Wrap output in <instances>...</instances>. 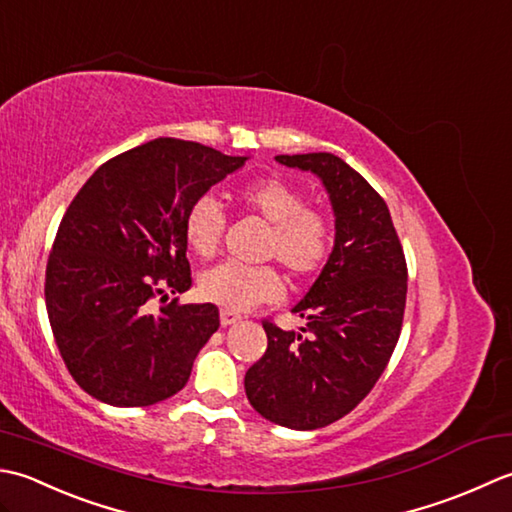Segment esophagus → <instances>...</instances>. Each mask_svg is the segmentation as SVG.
I'll return each mask as SVG.
<instances>
[{
    "label": "esophagus",
    "mask_w": 512,
    "mask_h": 512,
    "mask_svg": "<svg viewBox=\"0 0 512 512\" xmlns=\"http://www.w3.org/2000/svg\"><path fill=\"white\" fill-rule=\"evenodd\" d=\"M241 314H236L232 309H221V325L229 327V325H236V322H241Z\"/></svg>",
    "instance_id": "obj_1"
}]
</instances>
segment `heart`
Instances as JSON below:
<instances>
[{
	"instance_id": "1",
	"label": "heart",
	"mask_w": 512,
	"mask_h": 512,
	"mask_svg": "<svg viewBox=\"0 0 512 512\" xmlns=\"http://www.w3.org/2000/svg\"><path fill=\"white\" fill-rule=\"evenodd\" d=\"M243 210L269 223L263 256L276 258L287 274L302 283L314 278L329 263L336 232L331 218L307 207V196L289 181L263 176L245 183L236 192ZM185 243L196 256L212 258L225 234V212L214 196L205 194L187 207L183 221ZM283 294V278L274 265L223 263L198 278V296L232 311H243L258 302Z\"/></svg>"
}]
</instances>
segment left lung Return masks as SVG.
I'll list each match as a JSON object with an SVG mask.
<instances>
[{
  "label": "left lung",
  "instance_id": "1",
  "mask_svg": "<svg viewBox=\"0 0 512 512\" xmlns=\"http://www.w3.org/2000/svg\"><path fill=\"white\" fill-rule=\"evenodd\" d=\"M276 161L320 176L336 212V245L294 307L307 320L302 333L263 318L267 351L245 373V393L265 420L314 431L356 409L387 369L409 271L384 198L340 156L280 154Z\"/></svg>",
  "mask_w": 512,
  "mask_h": 512
}]
</instances>
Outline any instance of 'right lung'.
Instances as JSON below:
<instances>
[{
	"mask_svg": "<svg viewBox=\"0 0 512 512\" xmlns=\"http://www.w3.org/2000/svg\"><path fill=\"white\" fill-rule=\"evenodd\" d=\"M247 156L159 137L112 156L61 218L46 265V309L79 387L112 406H150L179 393L196 353L221 327L218 309L163 305L192 287L185 212Z\"/></svg>",
	"mask_w": 512,
	"mask_h": 512,
	"instance_id": "right-lung-1",
	"label": "right lung"
}]
</instances>
